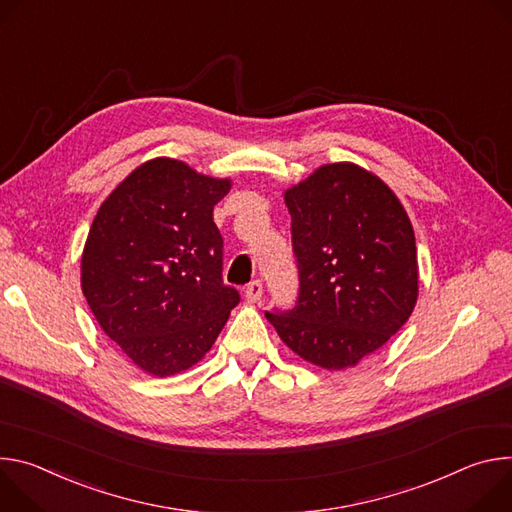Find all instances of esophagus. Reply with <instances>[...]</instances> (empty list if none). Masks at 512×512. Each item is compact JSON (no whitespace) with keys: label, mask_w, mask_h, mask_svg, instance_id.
Listing matches in <instances>:
<instances>
[{"label":"esophagus","mask_w":512,"mask_h":512,"mask_svg":"<svg viewBox=\"0 0 512 512\" xmlns=\"http://www.w3.org/2000/svg\"><path fill=\"white\" fill-rule=\"evenodd\" d=\"M244 295L250 303H260V299H262V280H252L250 285L246 287Z\"/></svg>","instance_id":"1"}]
</instances>
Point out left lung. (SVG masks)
<instances>
[{
  "instance_id": "8db88e82",
  "label": "left lung",
  "mask_w": 512,
  "mask_h": 512,
  "mask_svg": "<svg viewBox=\"0 0 512 512\" xmlns=\"http://www.w3.org/2000/svg\"><path fill=\"white\" fill-rule=\"evenodd\" d=\"M299 297L266 319L297 356L325 370L356 366L411 317L419 295L411 219L376 175L323 164L287 189Z\"/></svg>"
}]
</instances>
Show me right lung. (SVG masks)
I'll list each match as a JSON object with an SVG mask.
<instances>
[{
    "mask_svg": "<svg viewBox=\"0 0 512 512\" xmlns=\"http://www.w3.org/2000/svg\"><path fill=\"white\" fill-rule=\"evenodd\" d=\"M230 179L154 158L101 203L81 258V289L124 354L152 376H173L213 346L240 293L225 285L213 207Z\"/></svg>",
    "mask_w": 512,
    "mask_h": 512,
    "instance_id": "1",
    "label": "right lung"
}]
</instances>
